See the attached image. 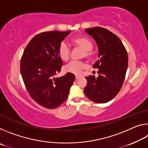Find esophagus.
I'll return each instance as SVG.
<instances>
[{
  "label": "esophagus",
  "mask_w": 148,
  "mask_h": 148,
  "mask_svg": "<svg viewBox=\"0 0 148 148\" xmlns=\"http://www.w3.org/2000/svg\"><path fill=\"white\" fill-rule=\"evenodd\" d=\"M79 77H80V76H77V75H76V79H79Z\"/></svg>",
  "instance_id": "34e87169"
}]
</instances>
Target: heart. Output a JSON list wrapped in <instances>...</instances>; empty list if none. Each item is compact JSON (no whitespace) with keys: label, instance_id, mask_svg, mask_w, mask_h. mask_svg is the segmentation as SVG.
<instances>
[{"label":"heart","instance_id":"b5f03b06","mask_svg":"<svg viewBox=\"0 0 148 148\" xmlns=\"http://www.w3.org/2000/svg\"><path fill=\"white\" fill-rule=\"evenodd\" d=\"M75 46L82 49L84 51V57L89 58L91 56V50L92 49V43L89 39L85 37H77L72 40ZM58 54L60 58L64 61H67L71 56V48L65 42H62L60 44L58 48ZM87 67L86 64L82 61H72L66 65L65 71L70 73L79 75L81 74L82 71Z\"/></svg>","mask_w":148,"mask_h":148}]
</instances>
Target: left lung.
Instances as JSON below:
<instances>
[{
	"label": "left lung",
	"instance_id": "left-lung-1",
	"mask_svg": "<svg viewBox=\"0 0 148 148\" xmlns=\"http://www.w3.org/2000/svg\"><path fill=\"white\" fill-rule=\"evenodd\" d=\"M86 32L96 42L99 60L93 65L99 76L86 77L84 89L87 98L97 103H106L118 94L128 67V56L122 42L116 34L102 27L86 29Z\"/></svg>",
	"mask_w": 148,
	"mask_h": 148
}]
</instances>
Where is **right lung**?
<instances>
[{
  "instance_id": "obj_1",
  "label": "right lung",
  "mask_w": 148,
  "mask_h": 148,
  "mask_svg": "<svg viewBox=\"0 0 148 148\" xmlns=\"http://www.w3.org/2000/svg\"><path fill=\"white\" fill-rule=\"evenodd\" d=\"M71 32L54 31L36 35L21 57L20 71L27 91L35 102L46 108H56L63 103L75 80L72 73L54 77L62 65L59 46Z\"/></svg>"
}]
</instances>
